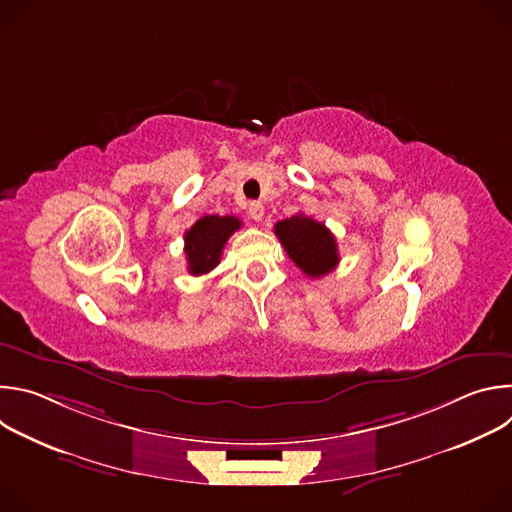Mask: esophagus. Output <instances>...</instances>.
I'll list each match as a JSON object with an SVG mask.
<instances>
[{
  "label": "esophagus",
  "mask_w": 512,
  "mask_h": 512,
  "mask_svg": "<svg viewBox=\"0 0 512 512\" xmlns=\"http://www.w3.org/2000/svg\"><path fill=\"white\" fill-rule=\"evenodd\" d=\"M263 214H265V206L261 204V202H251L249 204V216L253 218V221H261V218H263Z\"/></svg>",
  "instance_id": "1"
}]
</instances>
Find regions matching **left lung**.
Returning <instances> with one entry per match:
<instances>
[{"mask_svg":"<svg viewBox=\"0 0 512 512\" xmlns=\"http://www.w3.org/2000/svg\"><path fill=\"white\" fill-rule=\"evenodd\" d=\"M275 235L289 259L312 279L330 273L340 261L330 229L302 212L279 221Z\"/></svg>","mask_w":512,"mask_h":512,"instance_id":"left-lung-1","label":"left lung"}]
</instances>
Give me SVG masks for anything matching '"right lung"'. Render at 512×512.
<instances>
[{
  "label": "right lung",
  "instance_id": "add662e5",
  "mask_svg": "<svg viewBox=\"0 0 512 512\" xmlns=\"http://www.w3.org/2000/svg\"><path fill=\"white\" fill-rule=\"evenodd\" d=\"M237 216L206 214L186 231L184 253L188 261V271L192 275H204L212 271L221 261L223 249L229 237L241 229Z\"/></svg>",
  "mask_w": 512,
  "mask_h": 512
}]
</instances>
